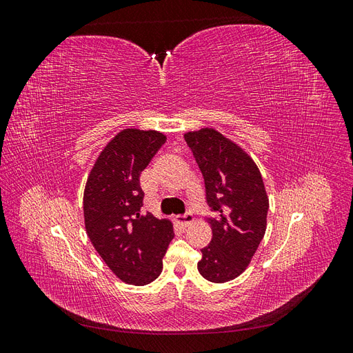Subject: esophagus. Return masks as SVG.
Listing matches in <instances>:
<instances>
[{"mask_svg": "<svg viewBox=\"0 0 353 353\" xmlns=\"http://www.w3.org/2000/svg\"><path fill=\"white\" fill-rule=\"evenodd\" d=\"M176 223L179 227H183V228H185V227H188L191 222L194 221V218H193V213H190V212H187V213H184V215H181V216H178L176 219Z\"/></svg>", "mask_w": 353, "mask_h": 353, "instance_id": "1", "label": "esophagus"}]
</instances>
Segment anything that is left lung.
<instances>
[{
	"mask_svg": "<svg viewBox=\"0 0 353 353\" xmlns=\"http://www.w3.org/2000/svg\"><path fill=\"white\" fill-rule=\"evenodd\" d=\"M184 140L205 179L212 240L201 249L199 272L212 283L237 279L266 230L270 201L262 175L239 145L215 130L187 132Z\"/></svg>",
	"mask_w": 353,
	"mask_h": 353,
	"instance_id": "1",
	"label": "left lung"
}]
</instances>
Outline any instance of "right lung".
Masks as SVG:
<instances>
[{
	"instance_id": "1",
	"label": "right lung",
	"mask_w": 353,
	"mask_h": 353,
	"mask_svg": "<svg viewBox=\"0 0 353 353\" xmlns=\"http://www.w3.org/2000/svg\"><path fill=\"white\" fill-rule=\"evenodd\" d=\"M166 143L156 131L123 130L105 145L83 193L85 228L109 268L128 284L145 285L162 272L172 223L143 215L140 175Z\"/></svg>"
}]
</instances>
